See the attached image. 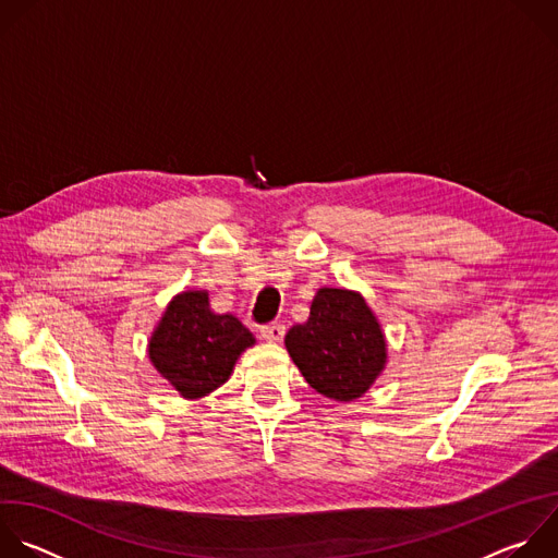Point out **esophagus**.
<instances>
[{
	"mask_svg": "<svg viewBox=\"0 0 558 558\" xmlns=\"http://www.w3.org/2000/svg\"><path fill=\"white\" fill-rule=\"evenodd\" d=\"M284 332H287V330H284L282 324H267V326L260 328L263 339L269 341V343H280V341L284 339Z\"/></svg>",
	"mask_w": 558,
	"mask_h": 558,
	"instance_id": "34e87169",
	"label": "esophagus"
}]
</instances>
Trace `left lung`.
I'll use <instances>...</instances> for the list:
<instances>
[{
  "label": "left lung",
  "mask_w": 558,
  "mask_h": 558,
  "mask_svg": "<svg viewBox=\"0 0 558 558\" xmlns=\"http://www.w3.org/2000/svg\"><path fill=\"white\" fill-rule=\"evenodd\" d=\"M284 345L306 384L339 403L361 399L388 363V341L375 311L350 289H317L308 319L287 332Z\"/></svg>",
  "instance_id": "1"
}]
</instances>
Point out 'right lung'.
<instances>
[{
	"mask_svg": "<svg viewBox=\"0 0 558 558\" xmlns=\"http://www.w3.org/2000/svg\"><path fill=\"white\" fill-rule=\"evenodd\" d=\"M256 337L232 313H215L208 291L177 293L148 337V359L181 399L197 401L221 388Z\"/></svg>",
	"mask_w": 558,
	"mask_h": 558,
	"instance_id": "add662e5",
	"label": "right lung"
}]
</instances>
